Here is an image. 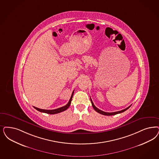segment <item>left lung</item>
I'll list each match as a JSON object with an SVG mask.
<instances>
[{"label": "left lung", "instance_id": "left-lung-1", "mask_svg": "<svg viewBox=\"0 0 159 159\" xmlns=\"http://www.w3.org/2000/svg\"><path fill=\"white\" fill-rule=\"evenodd\" d=\"M90 100H91V102H92V106H93V109L95 110L97 112H98L100 114H102V115H103L105 116H112V115H117V114H119V113H123V112H124V111H125L126 110L128 109L130 106H131V105L130 106H129L128 107H127L126 109H125L122 110H120V111H115V112H111V113H108V112H105V111H102V110H101L99 109L98 108H97L95 106H94V104H93V102H92V100L90 98Z\"/></svg>", "mask_w": 159, "mask_h": 159}]
</instances>
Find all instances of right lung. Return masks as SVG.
Wrapping results in <instances>:
<instances>
[{
  "label": "right lung",
  "mask_w": 159,
  "mask_h": 159,
  "mask_svg": "<svg viewBox=\"0 0 159 159\" xmlns=\"http://www.w3.org/2000/svg\"><path fill=\"white\" fill-rule=\"evenodd\" d=\"M73 93H74V90H73V92H72L71 98H70V100H69V101L68 103L66 104V105H65V106H63V107H60V108H58V109H56L54 110H45L41 109H39V108L36 107H34V106H33V107H34L35 109H36L37 110H38V111H40V112H43V113H48V114H50V115H54V114H57V113H59L62 112V111H63L66 110L67 109L69 108V107L70 106V103H71V99H72V98H73Z\"/></svg>",
  "instance_id": "obj_1"
}]
</instances>
